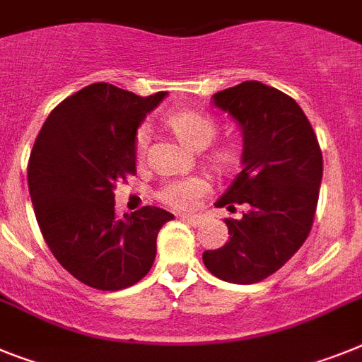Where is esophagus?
I'll return each instance as SVG.
<instances>
[{
	"label": "esophagus",
	"mask_w": 362,
	"mask_h": 362,
	"mask_svg": "<svg viewBox=\"0 0 362 362\" xmlns=\"http://www.w3.org/2000/svg\"><path fill=\"white\" fill-rule=\"evenodd\" d=\"M182 221H186V223L193 224V226H199V224L202 223V217H200V215L186 214V215H182Z\"/></svg>",
	"instance_id": "1"
}]
</instances>
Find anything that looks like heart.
Returning <instances> with one entry per match:
<instances>
[{
    "mask_svg": "<svg viewBox=\"0 0 362 362\" xmlns=\"http://www.w3.org/2000/svg\"><path fill=\"white\" fill-rule=\"evenodd\" d=\"M167 124L169 129L175 132V136L180 139L182 144L187 147L200 151V148L208 147L214 141L217 134V123L211 115L204 114L199 110H189V108H182L175 110L167 115ZM148 145V130L147 127H141L136 134V156L141 158L147 154ZM209 160L217 169H228L235 160V148L230 144H221L211 148ZM209 184L202 176H187V178H178V180L165 182L160 191H158V199L162 200L163 204L171 206L176 209H187L197 204L200 197L208 193Z\"/></svg>",
    "mask_w": 362,
    "mask_h": 362,
    "instance_id": "b5f03b06",
    "label": "heart"
}]
</instances>
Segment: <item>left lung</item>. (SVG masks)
Returning <instances> with one entry per match:
<instances>
[{
    "label": "left lung",
    "instance_id": "obj_1",
    "mask_svg": "<svg viewBox=\"0 0 362 362\" xmlns=\"http://www.w3.org/2000/svg\"><path fill=\"white\" fill-rule=\"evenodd\" d=\"M215 106L238 121L243 167L218 208L245 204L224 218L230 239L202 254L206 269L230 284L269 278L298 252L311 232L322 182V151L308 115L287 93L245 81L214 95Z\"/></svg>",
    "mask_w": 362,
    "mask_h": 362
}]
</instances>
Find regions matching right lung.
Returning a JSON list of instances; mask_svg holds the SVG:
<instances>
[{"label": "right lung", "mask_w": 362, "mask_h": 362, "mask_svg": "<svg viewBox=\"0 0 362 362\" xmlns=\"http://www.w3.org/2000/svg\"><path fill=\"white\" fill-rule=\"evenodd\" d=\"M165 92L139 97L108 83L54 106L33 145L27 180L45 243L60 265L99 291L138 284L156 257V206L115 215V182L136 175V132Z\"/></svg>", "instance_id": "right-lung-1"}]
</instances>
